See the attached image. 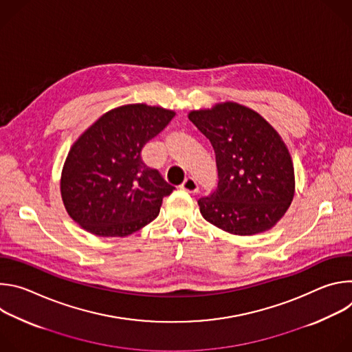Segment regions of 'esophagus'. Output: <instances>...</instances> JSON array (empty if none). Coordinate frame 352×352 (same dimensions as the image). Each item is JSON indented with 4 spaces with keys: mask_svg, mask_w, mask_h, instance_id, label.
<instances>
[{
    "mask_svg": "<svg viewBox=\"0 0 352 352\" xmlns=\"http://www.w3.org/2000/svg\"><path fill=\"white\" fill-rule=\"evenodd\" d=\"M181 189H184L185 192H189V193H195V192H197V182L189 177L184 181V184L181 185Z\"/></svg>",
    "mask_w": 352,
    "mask_h": 352,
    "instance_id": "esophagus-1",
    "label": "esophagus"
}]
</instances>
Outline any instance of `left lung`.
<instances>
[{"label": "left lung", "instance_id": "1", "mask_svg": "<svg viewBox=\"0 0 352 352\" xmlns=\"http://www.w3.org/2000/svg\"><path fill=\"white\" fill-rule=\"evenodd\" d=\"M212 143L219 171L217 189L197 205L204 219L232 235L273 228L295 195L289 150L259 113L235 102L188 113Z\"/></svg>", "mask_w": 352, "mask_h": 352}]
</instances>
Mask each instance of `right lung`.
<instances>
[{"label": "right lung", "mask_w": 352, "mask_h": 352, "mask_svg": "<svg viewBox=\"0 0 352 352\" xmlns=\"http://www.w3.org/2000/svg\"><path fill=\"white\" fill-rule=\"evenodd\" d=\"M174 110L124 104L96 120L71 146L60 190L69 217L96 236H126L160 213L175 188L142 160L143 146L160 133Z\"/></svg>", "instance_id": "add662e5"}]
</instances>
